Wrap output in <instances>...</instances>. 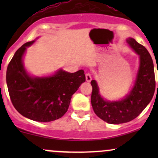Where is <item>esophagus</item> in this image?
Returning <instances> with one entry per match:
<instances>
[{
    "label": "esophagus",
    "mask_w": 158,
    "mask_h": 158,
    "mask_svg": "<svg viewBox=\"0 0 158 158\" xmlns=\"http://www.w3.org/2000/svg\"><path fill=\"white\" fill-rule=\"evenodd\" d=\"M85 78H86V81H90L92 79V77H91V74L90 73H87L85 74Z\"/></svg>",
    "instance_id": "34e87169"
}]
</instances>
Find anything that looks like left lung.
Listing matches in <instances>:
<instances>
[{"instance_id":"obj_1","label":"left lung","mask_w":158,"mask_h":158,"mask_svg":"<svg viewBox=\"0 0 158 158\" xmlns=\"http://www.w3.org/2000/svg\"><path fill=\"white\" fill-rule=\"evenodd\" d=\"M127 42L139 54L140 60L135 85L129 95L118 102L105 101L99 95L96 81L90 82L93 88L91 105L94 113L110 124H120L135 119L148 106L155 90V70L149 52L135 39L129 38Z\"/></svg>"}]
</instances>
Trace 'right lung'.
Masks as SVG:
<instances>
[{"mask_svg":"<svg viewBox=\"0 0 158 158\" xmlns=\"http://www.w3.org/2000/svg\"><path fill=\"white\" fill-rule=\"evenodd\" d=\"M25 43L15 52L6 70V83L13 106L23 117L37 122H50L66 113L72 95L85 81L83 70L68 73L60 70L45 78H31L22 64Z\"/></svg>","mask_w":158,"mask_h":158,"instance_id":"obj_1","label":"right lung"}]
</instances>
